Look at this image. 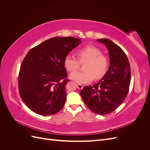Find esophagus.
Listing matches in <instances>:
<instances>
[{
  "mask_svg": "<svg viewBox=\"0 0 150 150\" xmlns=\"http://www.w3.org/2000/svg\"><path fill=\"white\" fill-rule=\"evenodd\" d=\"M78 88L79 89V90H81V89H82L83 88V86L82 85V84H78Z\"/></svg>",
  "mask_w": 150,
  "mask_h": 150,
  "instance_id": "esophagus-1",
  "label": "esophagus"
}]
</instances>
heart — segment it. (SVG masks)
<instances>
[{"label": "heart", "instance_id": "b5f03b06", "mask_svg": "<svg viewBox=\"0 0 150 150\" xmlns=\"http://www.w3.org/2000/svg\"><path fill=\"white\" fill-rule=\"evenodd\" d=\"M99 48L88 45L80 49L78 56L81 62L88 61L84 69L86 71H76L70 74V78L81 84H87L95 79L102 78L108 69L109 61L106 56L101 54ZM80 65L78 59L71 54H68L64 59V66L67 70L72 72L78 69Z\"/></svg>", "mask_w": 150, "mask_h": 150}]
</instances>
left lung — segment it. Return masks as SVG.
I'll return each instance as SVG.
<instances>
[{
  "instance_id": "8db88e82",
  "label": "left lung",
  "mask_w": 150,
  "mask_h": 150,
  "mask_svg": "<svg viewBox=\"0 0 150 150\" xmlns=\"http://www.w3.org/2000/svg\"><path fill=\"white\" fill-rule=\"evenodd\" d=\"M105 44L110 65L106 73L96 84L85 86L80 94L84 103L95 114L106 115L116 110L129 91L131 69L128 59L122 49L108 39H98Z\"/></svg>"
}]
</instances>
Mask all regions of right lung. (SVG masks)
Returning <instances> with one entry per match:
<instances>
[{"label":"right lung","instance_id":"obj_1","mask_svg":"<svg viewBox=\"0 0 150 150\" xmlns=\"http://www.w3.org/2000/svg\"><path fill=\"white\" fill-rule=\"evenodd\" d=\"M81 42L80 39L72 37H55L28 52L21 66L18 84L22 101L30 110L49 116L56 114L64 106L65 88L69 81L66 79L64 59Z\"/></svg>","mask_w":150,"mask_h":150}]
</instances>
